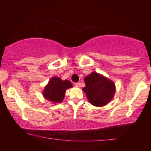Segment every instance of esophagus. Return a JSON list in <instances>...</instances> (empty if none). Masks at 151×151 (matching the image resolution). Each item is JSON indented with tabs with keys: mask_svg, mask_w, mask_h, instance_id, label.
Segmentation results:
<instances>
[{
	"mask_svg": "<svg viewBox=\"0 0 151 151\" xmlns=\"http://www.w3.org/2000/svg\"><path fill=\"white\" fill-rule=\"evenodd\" d=\"M75 86H77V87H80L81 86V83L80 82H76V83H75Z\"/></svg>",
	"mask_w": 151,
	"mask_h": 151,
	"instance_id": "obj_1",
	"label": "esophagus"
}]
</instances>
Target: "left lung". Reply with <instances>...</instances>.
<instances>
[{
  "label": "left lung",
  "instance_id": "left-lung-1",
  "mask_svg": "<svg viewBox=\"0 0 151 151\" xmlns=\"http://www.w3.org/2000/svg\"><path fill=\"white\" fill-rule=\"evenodd\" d=\"M86 86L82 88L88 100L96 106H103L112 100L115 92L112 80L96 72H92L84 78Z\"/></svg>",
  "mask_w": 151,
  "mask_h": 151
}]
</instances>
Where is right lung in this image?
<instances>
[{
  "mask_svg": "<svg viewBox=\"0 0 151 151\" xmlns=\"http://www.w3.org/2000/svg\"><path fill=\"white\" fill-rule=\"evenodd\" d=\"M73 85L69 80H62L58 77H53L45 87L43 96L51 102L60 103L65 98L66 90Z\"/></svg>",
  "mask_w": 151,
  "mask_h": 151,
  "instance_id": "right-lung-1",
  "label": "right lung"
}]
</instances>
